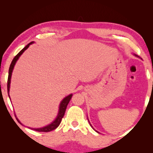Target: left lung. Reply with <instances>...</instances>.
<instances>
[{"instance_id":"obj_1","label":"left lung","mask_w":153,"mask_h":153,"mask_svg":"<svg viewBox=\"0 0 153 153\" xmlns=\"http://www.w3.org/2000/svg\"><path fill=\"white\" fill-rule=\"evenodd\" d=\"M135 56H137V55H135ZM88 122H89V120H88ZM89 123H90V122H89ZM90 125H91V126L92 127H93V126H92V125H91V123H90ZM94 129V128H93ZM96 131V130H95ZM97 131V132H98V131ZM98 133H99V132H98Z\"/></svg>"}]
</instances>
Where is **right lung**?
<instances>
[{"label": "right lung", "mask_w": 153, "mask_h": 153, "mask_svg": "<svg viewBox=\"0 0 153 153\" xmlns=\"http://www.w3.org/2000/svg\"><path fill=\"white\" fill-rule=\"evenodd\" d=\"M33 43H34V42H31L28 44V45H27L26 47H25L24 49L22 50V51H20V52H19V53L13 58L11 64H10V66L9 68V74H8V79H7V93H8V95H9V97H10L9 92H10V81H11L12 73V71H13L14 67V65H15L16 61H17V60L19 59V58L20 57L21 55H22V54L24 52V51H26V50L29 47V46H30V45H32ZM72 97V94H70V95L67 96L66 97H65L64 99L62 100L61 102H60V106H59V109H58V116H57V117H56V118L55 119V120H54L53 122L51 123V124L48 125L45 127H41V128H30V127H29V128L31 129H33V130L37 131H45V132L51 131L52 130H53V129L57 128V127L59 126V125L60 124V122H61L62 118H63V116L65 115V110H66V108H67V106H68V104H69V102H70ZM16 120H18L19 123H21V122L18 120L17 118H16ZM21 124H22V123H21Z\"/></svg>", "instance_id": "1"}]
</instances>
